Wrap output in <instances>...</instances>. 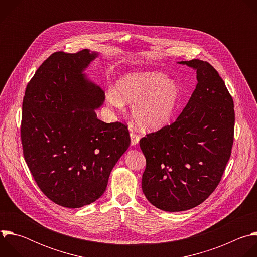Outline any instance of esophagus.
<instances>
[{
	"label": "esophagus",
	"mask_w": 257,
	"mask_h": 257,
	"mask_svg": "<svg viewBox=\"0 0 257 257\" xmlns=\"http://www.w3.org/2000/svg\"><path fill=\"white\" fill-rule=\"evenodd\" d=\"M130 138H131V144H132V145H136V144L138 143L139 139H140L139 135L136 134V133H134L132 130L130 131Z\"/></svg>",
	"instance_id": "1"
}]
</instances>
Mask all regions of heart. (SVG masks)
<instances>
[{"instance_id":"b5f03b06","label":"heart","mask_w":257,"mask_h":257,"mask_svg":"<svg viewBox=\"0 0 257 257\" xmlns=\"http://www.w3.org/2000/svg\"><path fill=\"white\" fill-rule=\"evenodd\" d=\"M180 97L178 84L162 72H135L121 77L116 90L105 94L106 102L122 109L132 103L131 117L135 126L144 131H157L166 126Z\"/></svg>"}]
</instances>
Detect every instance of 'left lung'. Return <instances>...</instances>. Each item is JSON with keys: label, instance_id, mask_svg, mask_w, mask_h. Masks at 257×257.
<instances>
[{"label": "left lung", "instance_id": "left-lung-1", "mask_svg": "<svg viewBox=\"0 0 257 257\" xmlns=\"http://www.w3.org/2000/svg\"><path fill=\"white\" fill-rule=\"evenodd\" d=\"M180 64L196 70V88L176 121L139 140L142 191L165 211L202 203L221 182L234 142V101L222 77L206 61Z\"/></svg>", "mask_w": 257, "mask_h": 257}]
</instances>
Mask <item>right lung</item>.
<instances>
[{
  "label": "right lung",
  "instance_id": "1",
  "mask_svg": "<svg viewBox=\"0 0 257 257\" xmlns=\"http://www.w3.org/2000/svg\"><path fill=\"white\" fill-rule=\"evenodd\" d=\"M95 57L88 50L52 54L28 82L22 102L24 160L43 193L68 208L103 194L130 145L125 124L96 117L104 93L82 73Z\"/></svg>",
  "mask_w": 257,
  "mask_h": 257
}]
</instances>
